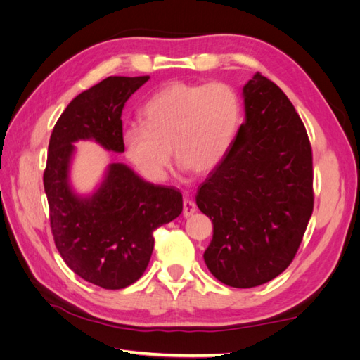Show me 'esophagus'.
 Segmentation results:
<instances>
[{"instance_id": "esophagus-1", "label": "esophagus", "mask_w": 360, "mask_h": 360, "mask_svg": "<svg viewBox=\"0 0 360 360\" xmlns=\"http://www.w3.org/2000/svg\"><path fill=\"white\" fill-rule=\"evenodd\" d=\"M195 212H196V205H195V202H193V201H190L188 198H186L184 202H182V215H184L186 218H188V217H192Z\"/></svg>"}]
</instances>
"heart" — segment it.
<instances>
[{
  "label": "heart",
  "instance_id": "heart-1",
  "mask_svg": "<svg viewBox=\"0 0 360 360\" xmlns=\"http://www.w3.org/2000/svg\"><path fill=\"white\" fill-rule=\"evenodd\" d=\"M241 124V101L224 82H170L122 133L127 159L143 178L165 179L172 153L182 170L207 174L223 162ZM172 151H169V148Z\"/></svg>",
  "mask_w": 360,
  "mask_h": 360
}]
</instances>
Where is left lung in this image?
Returning a JSON list of instances; mask_svg holds the SVG:
<instances>
[{
	"mask_svg": "<svg viewBox=\"0 0 360 360\" xmlns=\"http://www.w3.org/2000/svg\"><path fill=\"white\" fill-rule=\"evenodd\" d=\"M244 124L196 195L213 223L204 262L232 288H255L292 262L314 207L312 151L286 94L257 72L243 86Z\"/></svg>",
	"mask_w": 360,
	"mask_h": 360,
	"instance_id": "obj_1",
	"label": "left lung"
}]
</instances>
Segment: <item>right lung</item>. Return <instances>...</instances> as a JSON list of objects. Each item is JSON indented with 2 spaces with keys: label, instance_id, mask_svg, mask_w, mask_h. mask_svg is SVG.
<instances>
[{
  "label": "right lung",
  "instance_id": "add662e5",
  "mask_svg": "<svg viewBox=\"0 0 360 360\" xmlns=\"http://www.w3.org/2000/svg\"><path fill=\"white\" fill-rule=\"evenodd\" d=\"M143 77H108L66 106L52 129L43 174L53 241L71 271L103 289H122L142 277L159 226L182 212L179 190L143 181L125 164H110L91 195L70 181L75 142L94 141L124 153L122 110Z\"/></svg>",
  "mask_w": 360,
  "mask_h": 360
}]
</instances>
